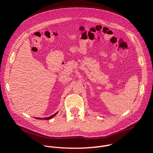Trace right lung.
Instances as JSON below:
<instances>
[{"mask_svg":"<svg viewBox=\"0 0 153 153\" xmlns=\"http://www.w3.org/2000/svg\"><path fill=\"white\" fill-rule=\"evenodd\" d=\"M57 114V113H56L54 115H52V116H50V117H46V118H37V117H36V119H40V120H42V119H44V120H49V119H52L54 116H55L56 114Z\"/></svg>","mask_w":153,"mask_h":153,"instance_id":"obj_1","label":"right lung"}]
</instances>
